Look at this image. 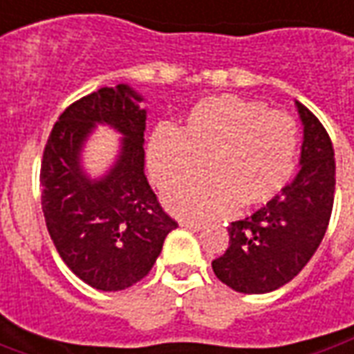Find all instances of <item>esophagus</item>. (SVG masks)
Returning a JSON list of instances; mask_svg holds the SVG:
<instances>
[{
	"label": "esophagus",
	"instance_id": "esophagus-1",
	"mask_svg": "<svg viewBox=\"0 0 354 354\" xmlns=\"http://www.w3.org/2000/svg\"><path fill=\"white\" fill-rule=\"evenodd\" d=\"M180 225L186 227L189 231H201V229H203V223H200V221H188V219H182Z\"/></svg>",
	"mask_w": 354,
	"mask_h": 354
}]
</instances>
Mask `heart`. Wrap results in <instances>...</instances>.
I'll return each instance as SVG.
<instances>
[{
    "label": "heart",
    "mask_w": 354,
    "mask_h": 354,
    "mask_svg": "<svg viewBox=\"0 0 354 354\" xmlns=\"http://www.w3.org/2000/svg\"><path fill=\"white\" fill-rule=\"evenodd\" d=\"M298 129L294 119L239 95L207 97L189 109L182 133L158 127L149 142V170L162 189L195 179L208 165L210 178L172 189L166 203L194 219L229 215L274 198L294 174Z\"/></svg>",
    "instance_id": "heart-1"
}]
</instances>
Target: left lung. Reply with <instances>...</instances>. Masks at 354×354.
Instances as JSON below:
<instances>
[{
	"label": "left lung",
	"instance_id": "1",
	"mask_svg": "<svg viewBox=\"0 0 354 354\" xmlns=\"http://www.w3.org/2000/svg\"><path fill=\"white\" fill-rule=\"evenodd\" d=\"M304 125L299 172L259 212L227 227L229 247L212 262L215 276L241 294H266L301 272L329 225L335 153L319 119L296 102Z\"/></svg>",
	"mask_w": 354,
	"mask_h": 354
}]
</instances>
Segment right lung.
Wrapping results in <instances>:
<instances>
[{"instance_id": "obj_1", "label": "right lung", "mask_w": 354, "mask_h": 354, "mask_svg": "<svg viewBox=\"0 0 354 354\" xmlns=\"http://www.w3.org/2000/svg\"><path fill=\"white\" fill-rule=\"evenodd\" d=\"M145 97L129 84L102 88L58 117L41 165L43 214L60 259L88 286L119 292L151 272L176 229L145 176ZM97 124L122 135L114 165L93 178L83 149Z\"/></svg>"}]
</instances>
